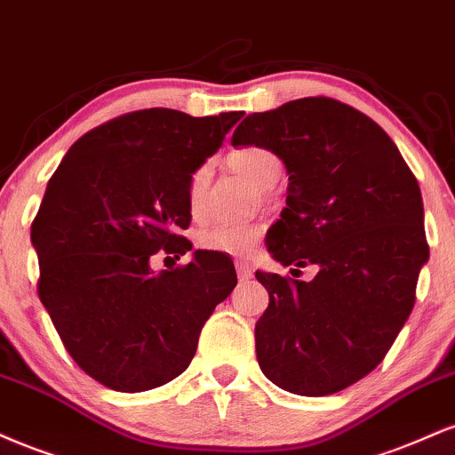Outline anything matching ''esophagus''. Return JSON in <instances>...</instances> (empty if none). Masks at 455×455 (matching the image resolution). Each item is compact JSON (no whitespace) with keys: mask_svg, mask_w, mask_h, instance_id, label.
<instances>
[{"mask_svg":"<svg viewBox=\"0 0 455 455\" xmlns=\"http://www.w3.org/2000/svg\"><path fill=\"white\" fill-rule=\"evenodd\" d=\"M236 272L240 281H249L253 276V268H251L249 261H236Z\"/></svg>","mask_w":455,"mask_h":455,"instance_id":"esophagus-1","label":"esophagus"}]
</instances>
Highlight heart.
<instances>
[{"mask_svg": "<svg viewBox=\"0 0 455 455\" xmlns=\"http://www.w3.org/2000/svg\"><path fill=\"white\" fill-rule=\"evenodd\" d=\"M226 162L234 172L243 174L251 183L259 189H270L281 176V159L279 155L272 153L264 147H244L232 151ZM208 183H211V170L208 165H200L194 170L187 183V202L194 215L202 211L206 200ZM261 234H264V223L261 221H244V223H208L197 229L196 243L204 251H217L226 255H249L258 247Z\"/></svg>", "mask_w": 455, "mask_h": 455, "instance_id": "obj_1", "label": "heart"}]
</instances>
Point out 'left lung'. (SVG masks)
I'll list each match as a JSON object with an SVG mask.
<instances>
[{
	"instance_id": "left-lung-1",
	"label": "left lung",
	"mask_w": 455,
	"mask_h": 455,
	"mask_svg": "<svg viewBox=\"0 0 455 455\" xmlns=\"http://www.w3.org/2000/svg\"><path fill=\"white\" fill-rule=\"evenodd\" d=\"M234 147L270 148L290 174L268 251L313 281L255 272L270 302L255 323L261 372L300 396H328L381 364L415 304L428 261L421 191L407 162L364 112L302 98L253 112Z\"/></svg>"
}]
</instances>
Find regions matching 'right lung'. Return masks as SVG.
<instances>
[{
  "label": "right lung",
  "instance_id": "right-lung-1",
  "mask_svg": "<svg viewBox=\"0 0 455 455\" xmlns=\"http://www.w3.org/2000/svg\"><path fill=\"white\" fill-rule=\"evenodd\" d=\"M243 112H127L84 133L61 159L31 223L37 296L72 360L116 392H147L189 366L202 328L236 287L232 259L196 251L187 183Z\"/></svg>",
  "mask_w": 455,
  "mask_h": 455
}]
</instances>
